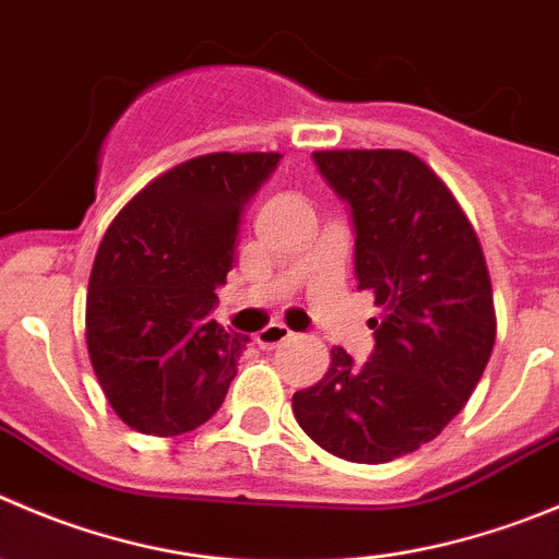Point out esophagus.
I'll return each instance as SVG.
<instances>
[{
    "mask_svg": "<svg viewBox=\"0 0 559 559\" xmlns=\"http://www.w3.org/2000/svg\"><path fill=\"white\" fill-rule=\"evenodd\" d=\"M290 337H294V332H290L285 323H269L265 329H260L258 337L254 340H258L260 348H276V345H283L285 340H290Z\"/></svg>",
    "mask_w": 559,
    "mask_h": 559,
    "instance_id": "esophagus-1",
    "label": "esophagus"
}]
</instances>
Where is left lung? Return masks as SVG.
<instances>
[{
  "label": "left lung",
  "mask_w": 559,
  "mask_h": 559,
  "mask_svg": "<svg viewBox=\"0 0 559 559\" xmlns=\"http://www.w3.org/2000/svg\"><path fill=\"white\" fill-rule=\"evenodd\" d=\"M350 205L359 288L381 321L362 368L343 348L294 395L296 423L326 453L386 464L442 433L466 406L497 337L491 276L475 227L444 180L408 151H316Z\"/></svg>",
  "instance_id": "8db88e82"
}]
</instances>
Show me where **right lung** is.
I'll return each instance as SVG.
<instances>
[{"label": "right lung", "instance_id": "obj_1", "mask_svg": "<svg viewBox=\"0 0 559 559\" xmlns=\"http://www.w3.org/2000/svg\"><path fill=\"white\" fill-rule=\"evenodd\" d=\"M280 153H209L167 169L111 219L87 288V350L115 414L180 436L222 406L249 337L211 318L243 211Z\"/></svg>", "mask_w": 559, "mask_h": 559}]
</instances>
